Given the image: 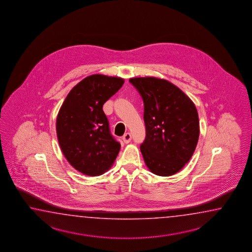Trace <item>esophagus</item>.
<instances>
[{
  "label": "esophagus",
  "mask_w": 252,
  "mask_h": 252,
  "mask_svg": "<svg viewBox=\"0 0 252 252\" xmlns=\"http://www.w3.org/2000/svg\"><path fill=\"white\" fill-rule=\"evenodd\" d=\"M123 140H124L125 144H128V142L131 140V135H130V133L127 132V133L124 134V136L123 137Z\"/></svg>",
  "instance_id": "34e87169"
}]
</instances>
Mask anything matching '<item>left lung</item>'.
Instances as JSON below:
<instances>
[{
  "label": "left lung",
  "instance_id": "left-lung-1",
  "mask_svg": "<svg viewBox=\"0 0 252 252\" xmlns=\"http://www.w3.org/2000/svg\"><path fill=\"white\" fill-rule=\"evenodd\" d=\"M129 82L144 102L146 139L140 146L145 164L157 176L180 171L198 142V113L193 101L171 82L154 76Z\"/></svg>",
  "mask_w": 252,
  "mask_h": 252
}]
</instances>
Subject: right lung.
Listing matches in <instances>:
<instances>
[{"mask_svg":"<svg viewBox=\"0 0 252 252\" xmlns=\"http://www.w3.org/2000/svg\"><path fill=\"white\" fill-rule=\"evenodd\" d=\"M124 84L118 76L89 75L72 88L59 109V147L70 165L84 175L101 176L118 156L121 145L110 133L102 105Z\"/></svg>","mask_w":252,"mask_h":252,"instance_id":"1","label":"right lung"}]
</instances>
